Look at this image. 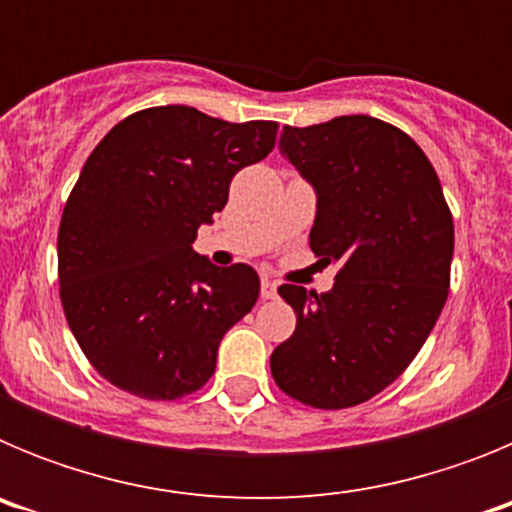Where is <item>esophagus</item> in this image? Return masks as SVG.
Here are the masks:
<instances>
[{
	"label": "esophagus",
	"instance_id": "obj_1",
	"mask_svg": "<svg viewBox=\"0 0 512 512\" xmlns=\"http://www.w3.org/2000/svg\"><path fill=\"white\" fill-rule=\"evenodd\" d=\"M261 297H264V300H274V297H277V282H274V279H261Z\"/></svg>",
	"mask_w": 512,
	"mask_h": 512
}]
</instances>
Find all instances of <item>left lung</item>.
<instances>
[{
  "label": "left lung",
  "instance_id": "obj_1",
  "mask_svg": "<svg viewBox=\"0 0 512 512\" xmlns=\"http://www.w3.org/2000/svg\"><path fill=\"white\" fill-rule=\"evenodd\" d=\"M279 153L315 189L310 248L338 274L323 295L279 287L297 328L274 348L271 374L312 408H351L395 382L436 325L454 220L418 143L377 117L284 125Z\"/></svg>",
  "mask_w": 512,
  "mask_h": 512
}]
</instances>
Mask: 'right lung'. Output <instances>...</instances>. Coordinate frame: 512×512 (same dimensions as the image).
Wrapping results in <instances>:
<instances>
[{
    "label": "right lung",
    "mask_w": 512,
    "mask_h": 512,
    "mask_svg": "<svg viewBox=\"0 0 512 512\" xmlns=\"http://www.w3.org/2000/svg\"><path fill=\"white\" fill-rule=\"evenodd\" d=\"M277 122L166 104L99 140L63 207L58 282L84 356L120 390L176 400L212 377L217 346L259 300V274L194 251L233 176L269 156Z\"/></svg>",
    "instance_id": "obj_1"
}]
</instances>
